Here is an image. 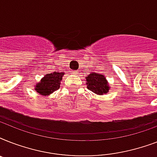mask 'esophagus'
<instances>
[{
	"label": "esophagus",
	"instance_id": "obj_1",
	"mask_svg": "<svg viewBox=\"0 0 157 157\" xmlns=\"http://www.w3.org/2000/svg\"><path fill=\"white\" fill-rule=\"evenodd\" d=\"M73 73H78V71H73Z\"/></svg>",
	"mask_w": 157,
	"mask_h": 157
}]
</instances>
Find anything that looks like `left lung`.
Masks as SVG:
<instances>
[{
    "instance_id": "1",
    "label": "left lung",
    "mask_w": 157,
    "mask_h": 157,
    "mask_svg": "<svg viewBox=\"0 0 157 157\" xmlns=\"http://www.w3.org/2000/svg\"><path fill=\"white\" fill-rule=\"evenodd\" d=\"M87 88L96 94H103L108 92L109 86L103 75L92 72L86 78Z\"/></svg>"
}]
</instances>
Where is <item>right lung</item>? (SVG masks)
Wrapping results in <instances>:
<instances>
[{"label":"right lung","mask_w":157,"mask_h":157,"mask_svg":"<svg viewBox=\"0 0 157 157\" xmlns=\"http://www.w3.org/2000/svg\"><path fill=\"white\" fill-rule=\"evenodd\" d=\"M64 73L54 71L44 76L40 83L37 84L36 90L42 95H48L54 91L58 90L60 87V81Z\"/></svg>","instance_id":"1"}]
</instances>
